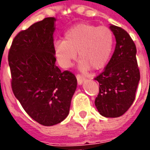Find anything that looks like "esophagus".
<instances>
[{
  "mask_svg": "<svg viewBox=\"0 0 150 150\" xmlns=\"http://www.w3.org/2000/svg\"><path fill=\"white\" fill-rule=\"evenodd\" d=\"M76 78H77V83H78L79 85H82L83 83L84 82V80H85V78H84L83 75H77Z\"/></svg>",
  "mask_w": 150,
  "mask_h": 150,
  "instance_id": "esophagus-1",
  "label": "esophagus"
}]
</instances>
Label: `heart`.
Segmentation results:
<instances>
[{
    "label": "heart",
    "mask_w": 150,
    "mask_h": 150,
    "mask_svg": "<svg viewBox=\"0 0 150 150\" xmlns=\"http://www.w3.org/2000/svg\"><path fill=\"white\" fill-rule=\"evenodd\" d=\"M113 46L114 35L109 28L82 23L67 30L64 40L55 42L54 55L64 68L71 66L78 52L81 69L99 70L108 63Z\"/></svg>",
    "instance_id": "b5f03b06"
}]
</instances>
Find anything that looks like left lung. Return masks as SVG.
<instances>
[{
	"label": "left lung",
	"instance_id": "1",
	"mask_svg": "<svg viewBox=\"0 0 150 150\" xmlns=\"http://www.w3.org/2000/svg\"><path fill=\"white\" fill-rule=\"evenodd\" d=\"M116 40L115 52L103 73L95 79L99 83V93L95 104L106 117H120L130 107L134 99L140 72L137 49L134 41L122 28L110 24Z\"/></svg>",
	"mask_w": 150,
	"mask_h": 150
}]
</instances>
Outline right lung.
<instances>
[{
  "mask_svg": "<svg viewBox=\"0 0 150 150\" xmlns=\"http://www.w3.org/2000/svg\"><path fill=\"white\" fill-rule=\"evenodd\" d=\"M55 17H47L16 35L8 53L12 89L33 119L50 126L69 114L77 79L61 71L54 55Z\"/></svg>",
  "mask_w": 150,
  "mask_h": 150,
  "instance_id": "obj_1",
  "label": "right lung"
}]
</instances>
